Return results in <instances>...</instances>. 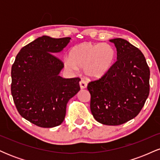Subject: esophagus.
<instances>
[{"label":"esophagus","mask_w":160,"mask_h":160,"mask_svg":"<svg viewBox=\"0 0 160 160\" xmlns=\"http://www.w3.org/2000/svg\"><path fill=\"white\" fill-rule=\"evenodd\" d=\"M80 89H86V86H87V83H86V81L84 80H80Z\"/></svg>","instance_id":"1"}]
</instances>
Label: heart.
Masks as SVG:
<instances>
[{
    "mask_svg": "<svg viewBox=\"0 0 160 160\" xmlns=\"http://www.w3.org/2000/svg\"><path fill=\"white\" fill-rule=\"evenodd\" d=\"M115 50L108 43H93L83 42L74 46L70 50V59L65 65L71 71L83 68L88 78L98 79L105 75L114 63Z\"/></svg>",
    "mask_w": 160,
    "mask_h": 160,
    "instance_id": "heart-1",
    "label": "heart"
}]
</instances>
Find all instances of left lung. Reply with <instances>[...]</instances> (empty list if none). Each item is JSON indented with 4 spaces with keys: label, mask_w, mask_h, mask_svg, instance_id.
Segmentation results:
<instances>
[{
    "label": "left lung",
    "mask_w": 160,
    "mask_h": 160,
    "mask_svg": "<svg viewBox=\"0 0 160 160\" xmlns=\"http://www.w3.org/2000/svg\"><path fill=\"white\" fill-rule=\"evenodd\" d=\"M117 62L102 78L88 84L90 109L100 123L118 126L135 118L150 92V68L143 53L122 38L110 40Z\"/></svg>",
    "instance_id": "obj_1"
}]
</instances>
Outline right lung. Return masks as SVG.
<instances>
[{
  "instance_id": "add662e5",
  "label": "right lung",
  "mask_w": 160,
  "mask_h": 160,
  "mask_svg": "<svg viewBox=\"0 0 160 160\" xmlns=\"http://www.w3.org/2000/svg\"><path fill=\"white\" fill-rule=\"evenodd\" d=\"M71 38L42 36L21 49L11 69V93L19 114L43 128L59 126L68 101L80 91L78 78L59 76L64 64L55 56Z\"/></svg>"
}]
</instances>
